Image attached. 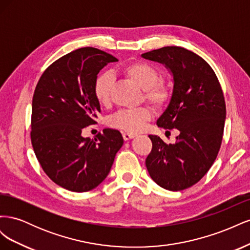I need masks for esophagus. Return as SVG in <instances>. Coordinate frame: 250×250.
<instances>
[{"label":"esophagus","mask_w":250,"mask_h":250,"mask_svg":"<svg viewBox=\"0 0 250 250\" xmlns=\"http://www.w3.org/2000/svg\"><path fill=\"white\" fill-rule=\"evenodd\" d=\"M135 137H137V134L132 133V132H124V133H123V139H124L125 141L133 139V138H135Z\"/></svg>","instance_id":"1"}]
</instances>
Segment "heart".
Masks as SVG:
<instances>
[{
    "label": "heart",
    "instance_id": "b5f03b06",
    "mask_svg": "<svg viewBox=\"0 0 250 250\" xmlns=\"http://www.w3.org/2000/svg\"><path fill=\"white\" fill-rule=\"evenodd\" d=\"M126 77L144 89V98L155 108H163L171 100V89L166 83L158 81L160 75L154 66L145 62H132L124 65L121 70ZM113 75L110 72H102L94 81V95L101 105L110 102ZM151 118V110L147 106L134 109L120 110L113 115L109 124L126 132H138L142 130Z\"/></svg>",
    "mask_w": 250,
    "mask_h": 250
}]
</instances>
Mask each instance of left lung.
Returning <instances> with one entry per match:
<instances>
[{"mask_svg": "<svg viewBox=\"0 0 250 250\" xmlns=\"http://www.w3.org/2000/svg\"><path fill=\"white\" fill-rule=\"evenodd\" d=\"M142 57L165 64L172 73L171 100L156 124L179 131L176 143L169 145L149 135L152 150L146 167L166 190H185L206 175L220 149L226 117L222 88L206 60L185 48L164 47Z\"/></svg>", "mask_w": 250, "mask_h": 250, "instance_id": "left-lung-1", "label": "left lung"}]
</instances>
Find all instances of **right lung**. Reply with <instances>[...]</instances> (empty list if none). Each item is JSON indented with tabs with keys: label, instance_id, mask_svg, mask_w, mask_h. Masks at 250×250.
Segmentation results:
<instances>
[{
	"label": "right lung",
	"instance_id": "obj_1",
	"mask_svg": "<svg viewBox=\"0 0 250 250\" xmlns=\"http://www.w3.org/2000/svg\"><path fill=\"white\" fill-rule=\"evenodd\" d=\"M118 59L86 47L57 59L43 72L32 100L31 143L51 180L72 192H87L106 178L124 140L105 128L95 139L83 138V128L96 124L100 103L94 81L103 67Z\"/></svg>",
	"mask_w": 250,
	"mask_h": 250
}]
</instances>
